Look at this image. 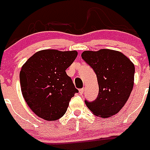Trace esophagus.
<instances>
[{"instance_id": "esophagus-1", "label": "esophagus", "mask_w": 150, "mask_h": 150, "mask_svg": "<svg viewBox=\"0 0 150 150\" xmlns=\"http://www.w3.org/2000/svg\"><path fill=\"white\" fill-rule=\"evenodd\" d=\"M79 92H80V94H83V92H84V88H81V89L79 90Z\"/></svg>"}]
</instances>
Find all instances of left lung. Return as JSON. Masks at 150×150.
<instances>
[{
  "label": "left lung",
  "mask_w": 150,
  "mask_h": 150,
  "mask_svg": "<svg viewBox=\"0 0 150 150\" xmlns=\"http://www.w3.org/2000/svg\"><path fill=\"white\" fill-rule=\"evenodd\" d=\"M82 59L97 75L99 93L94 101L85 100L94 115L108 118L115 115L126 103L134 85L135 66L118 51L103 49L84 51Z\"/></svg>",
  "instance_id": "8db88e82"
}]
</instances>
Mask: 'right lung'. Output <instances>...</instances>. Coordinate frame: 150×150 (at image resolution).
<instances>
[{
    "label": "right lung",
    "mask_w": 150,
    "mask_h": 150,
    "mask_svg": "<svg viewBox=\"0 0 150 150\" xmlns=\"http://www.w3.org/2000/svg\"><path fill=\"white\" fill-rule=\"evenodd\" d=\"M77 56L76 51L44 50L35 52L20 72L21 93L37 116L54 121L64 115L75 88L66 69Z\"/></svg>",
    "instance_id": "1"
}]
</instances>
